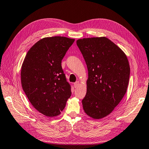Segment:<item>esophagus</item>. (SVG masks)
Here are the masks:
<instances>
[{"instance_id":"esophagus-1","label":"esophagus","mask_w":149,"mask_h":149,"mask_svg":"<svg viewBox=\"0 0 149 149\" xmlns=\"http://www.w3.org/2000/svg\"><path fill=\"white\" fill-rule=\"evenodd\" d=\"M79 85H80V82H79V81H77V82H75L74 84V88H77Z\"/></svg>"}]
</instances>
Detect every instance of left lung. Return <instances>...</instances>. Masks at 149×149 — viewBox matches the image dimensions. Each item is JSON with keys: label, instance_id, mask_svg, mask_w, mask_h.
<instances>
[{"label": "left lung", "instance_id": "left-lung-1", "mask_svg": "<svg viewBox=\"0 0 149 149\" xmlns=\"http://www.w3.org/2000/svg\"><path fill=\"white\" fill-rule=\"evenodd\" d=\"M87 65V92L82 103L85 113L94 119L111 113L125 95L130 67L126 54L105 37L77 40Z\"/></svg>", "mask_w": 149, "mask_h": 149}]
</instances>
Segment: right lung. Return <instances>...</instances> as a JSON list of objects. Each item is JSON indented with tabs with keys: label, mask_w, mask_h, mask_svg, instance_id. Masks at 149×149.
Here are the masks:
<instances>
[{
	"label": "right lung",
	"mask_w": 149,
	"mask_h": 149,
	"mask_svg": "<svg viewBox=\"0 0 149 149\" xmlns=\"http://www.w3.org/2000/svg\"><path fill=\"white\" fill-rule=\"evenodd\" d=\"M75 39L44 37L32 46L21 68L22 88L32 105L49 117H56L71 96L61 60Z\"/></svg>",
	"instance_id": "add662e5"
}]
</instances>
